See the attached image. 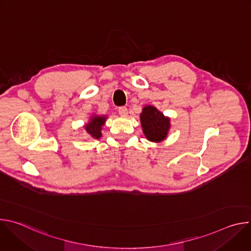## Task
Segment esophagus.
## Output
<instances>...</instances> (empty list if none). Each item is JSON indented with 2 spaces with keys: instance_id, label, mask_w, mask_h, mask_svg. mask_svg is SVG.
<instances>
[{
  "instance_id": "obj_1",
  "label": "esophagus",
  "mask_w": 251,
  "mask_h": 251,
  "mask_svg": "<svg viewBox=\"0 0 251 251\" xmlns=\"http://www.w3.org/2000/svg\"><path fill=\"white\" fill-rule=\"evenodd\" d=\"M118 112H119V114H120L122 117H126L127 114H128V110H127L126 107H119Z\"/></svg>"
}]
</instances>
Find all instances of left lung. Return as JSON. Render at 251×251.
<instances>
[{
	"label": "left lung",
	"mask_w": 251,
	"mask_h": 251,
	"mask_svg": "<svg viewBox=\"0 0 251 251\" xmlns=\"http://www.w3.org/2000/svg\"><path fill=\"white\" fill-rule=\"evenodd\" d=\"M140 121L146 138L157 143L166 139L171 127L170 118L164 116L152 105H147L143 108L140 114Z\"/></svg>",
	"instance_id": "8db88e82"
}]
</instances>
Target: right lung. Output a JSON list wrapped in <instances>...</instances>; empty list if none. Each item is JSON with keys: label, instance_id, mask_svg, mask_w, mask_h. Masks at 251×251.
<instances>
[{"label": "right lung", "instance_id": "right-lung-1", "mask_svg": "<svg viewBox=\"0 0 251 251\" xmlns=\"http://www.w3.org/2000/svg\"><path fill=\"white\" fill-rule=\"evenodd\" d=\"M106 120V116H96L93 115L89 122L85 125V130L87 134L93 139H99L101 137V128L104 125Z\"/></svg>", "mask_w": 251, "mask_h": 251}]
</instances>
